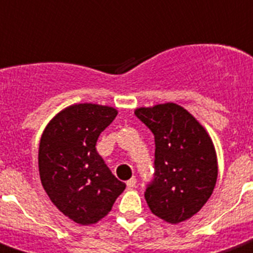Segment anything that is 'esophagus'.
<instances>
[{"mask_svg": "<svg viewBox=\"0 0 253 253\" xmlns=\"http://www.w3.org/2000/svg\"><path fill=\"white\" fill-rule=\"evenodd\" d=\"M126 185H127V189H128V190H131V189H133V188H136V179H135V177H131V179L126 182Z\"/></svg>", "mask_w": 253, "mask_h": 253, "instance_id": "obj_1", "label": "esophagus"}]
</instances>
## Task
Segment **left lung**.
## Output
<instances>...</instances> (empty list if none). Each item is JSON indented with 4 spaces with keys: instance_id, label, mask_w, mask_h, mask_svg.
I'll return each mask as SVG.
<instances>
[{
    "instance_id": "obj_1",
    "label": "left lung",
    "mask_w": 253,
    "mask_h": 253,
    "mask_svg": "<svg viewBox=\"0 0 253 253\" xmlns=\"http://www.w3.org/2000/svg\"><path fill=\"white\" fill-rule=\"evenodd\" d=\"M135 116L154 135V179L145 190L150 211L169 224L195 215L217 180V157L205 127L175 103L137 108Z\"/></svg>"
}]
</instances>
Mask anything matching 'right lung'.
<instances>
[{"instance_id":"add662e5","label":"right lung","mask_w":253,"mask_h":253,"mask_svg":"<svg viewBox=\"0 0 253 253\" xmlns=\"http://www.w3.org/2000/svg\"><path fill=\"white\" fill-rule=\"evenodd\" d=\"M117 113L107 105L74 104L56 114L42 133V186L59 211L77 224L91 225L105 217L126 188L95 148Z\"/></svg>"}]
</instances>
